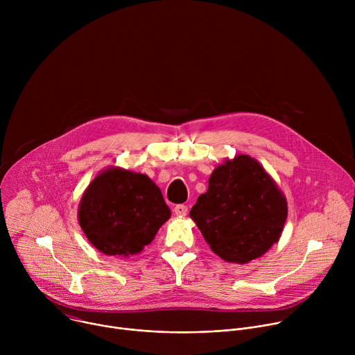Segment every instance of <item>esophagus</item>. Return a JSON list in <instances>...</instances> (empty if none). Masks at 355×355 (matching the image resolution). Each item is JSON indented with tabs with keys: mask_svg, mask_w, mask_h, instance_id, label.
I'll return each instance as SVG.
<instances>
[{
	"mask_svg": "<svg viewBox=\"0 0 355 355\" xmlns=\"http://www.w3.org/2000/svg\"><path fill=\"white\" fill-rule=\"evenodd\" d=\"M174 212H175V215H178V216H185V215L188 214V208H187V205L180 204V205H175Z\"/></svg>",
	"mask_w": 355,
	"mask_h": 355,
	"instance_id": "1",
	"label": "esophagus"
}]
</instances>
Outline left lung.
Masks as SVG:
<instances>
[{"label": "left lung", "mask_w": 355, "mask_h": 355, "mask_svg": "<svg viewBox=\"0 0 355 355\" xmlns=\"http://www.w3.org/2000/svg\"><path fill=\"white\" fill-rule=\"evenodd\" d=\"M288 215L286 199L250 156L215 168L189 216L212 251L227 263L245 264L278 241Z\"/></svg>", "instance_id": "obj_1"}]
</instances>
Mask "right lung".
I'll list each match as a JSON object with an SVG mask.
<instances>
[{
	"mask_svg": "<svg viewBox=\"0 0 355 355\" xmlns=\"http://www.w3.org/2000/svg\"><path fill=\"white\" fill-rule=\"evenodd\" d=\"M170 216L153 181L121 168L101 173L84 192L78 211L80 226L91 244L116 257L140 252Z\"/></svg>",
	"mask_w": 355,
	"mask_h": 355,
	"instance_id": "add662e5",
	"label": "right lung"
}]
</instances>
